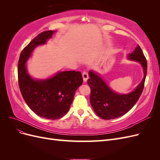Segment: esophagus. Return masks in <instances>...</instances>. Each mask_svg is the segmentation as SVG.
<instances>
[{"mask_svg": "<svg viewBox=\"0 0 160 160\" xmlns=\"http://www.w3.org/2000/svg\"><path fill=\"white\" fill-rule=\"evenodd\" d=\"M82 76H83V82L85 83V82L88 81V78H89V75L88 73L87 72H83V74H82Z\"/></svg>", "mask_w": 160, "mask_h": 160, "instance_id": "1", "label": "esophagus"}]
</instances>
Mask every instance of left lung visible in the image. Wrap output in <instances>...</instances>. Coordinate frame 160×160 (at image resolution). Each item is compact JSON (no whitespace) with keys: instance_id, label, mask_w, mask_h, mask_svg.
<instances>
[{"instance_id":"1","label":"left lung","mask_w":160,"mask_h":160,"mask_svg":"<svg viewBox=\"0 0 160 160\" xmlns=\"http://www.w3.org/2000/svg\"><path fill=\"white\" fill-rule=\"evenodd\" d=\"M128 59L142 65L143 77L139 84L128 93H119L110 88L98 72L89 71L88 83L91 88L90 103L96 114L103 119L121 117L132 109L141 95L147 74V61L139 45L128 55Z\"/></svg>"}]
</instances>
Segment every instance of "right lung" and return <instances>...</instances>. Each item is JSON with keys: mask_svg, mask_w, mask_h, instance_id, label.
I'll list each match as a JSON object with an SVG mask.
<instances>
[{"mask_svg": "<svg viewBox=\"0 0 160 160\" xmlns=\"http://www.w3.org/2000/svg\"><path fill=\"white\" fill-rule=\"evenodd\" d=\"M56 31L42 32L21 52L18 62V85L23 99L34 113L45 119H57L65 115L76 90L83 83L80 71H59L46 79H35L28 73L27 62L36 47L45 45Z\"/></svg>", "mask_w": 160, "mask_h": 160, "instance_id": "add662e5", "label": "right lung"}]
</instances>
